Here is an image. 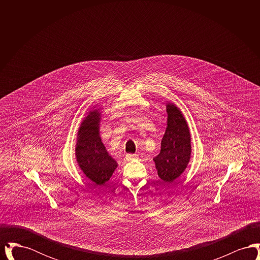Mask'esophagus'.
I'll use <instances>...</instances> for the list:
<instances>
[{
	"label": "esophagus",
	"instance_id": "obj_1",
	"mask_svg": "<svg viewBox=\"0 0 260 260\" xmlns=\"http://www.w3.org/2000/svg\"><path fill=\"white\" fill-rule=\"evenodd\" d=\"M125 159H126V161H133V160L136 159V155H132V154H127L125 156Z\"/></svg>",
	"mask_w": 260,
	"mask_h": 260
}]
</instances>
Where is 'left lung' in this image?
Segmentation results:
<instances>
[{
  "mask_svg": "<svg viewBox=\"0 0 260 260\" xmlns=\"http://www.w3.org/2000/svg\"><path fill=\"white\" fill-rule=\"evenodd\" d=\"M168 126L161 139V152L154 158L158 175L165 182H173L190 160V133L185 119L174 104L167 105Z\"/></svg>",
  "mask_w": 260,
  "mask_h": 260,
  "instance_id": "1",
  "label": "left lung"
}]
</instances>
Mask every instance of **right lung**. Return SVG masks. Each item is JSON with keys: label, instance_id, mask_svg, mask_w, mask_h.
Returning a JSON list of instances; mask_svg holds the SVG:
<instances>
[{"label": "right lung", "instance_id": "1", "mask_svg": "<svg viewBox=\"0 0 260 260\" xmlns=\"http://www.w3.org/2000/svg\"><path fill=\"white\" fill-rule=\"evenodd\" d=\"M99 114L90 112L79 129L76 147L77 161L87 177L96 184L108 181L117 168V162L108 155L99 134Z\"/></svg>", "mask_w": 260, "mask_h": 260}]
</instances>
